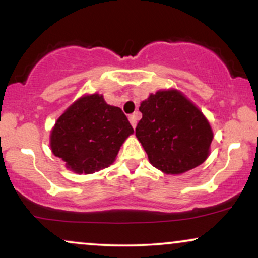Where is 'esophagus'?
Instances as JSON below:
<instances>
[{"label": "esophagus", "instance_id": "esophagus-1", "mask_svg": "<svg viewBox=\"0 0 258 258\" xmlns=\"http://www.w3.org/2000/svg\"><path fill=\"white\" fill-rule=\"evenodd\" d=\"M138 116H139V114H138V112H135V114L130 115L128 120H130V122H131V125H132L133 128H135L136 125H137V120H138Z\"/></svg>", "mask_w": 258, "mask_h": 258}]
</instances>
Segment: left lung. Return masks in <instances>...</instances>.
<instances>
[{"label":"left lung","mask_w":258,"mask_h":258,"mask_svg":"<svg viewBox=\"0 0 258 258\" xmlns=\"http://www.w3.org/2000/svg\"><path fill=\"white\" fill-rule=\"evenodd\" d=\"M136 136L150 164L167 174L199 166L210 154L214 133L199 109L179 91H158L139 106Z\"/></svg>","instance_id":"left-lung-1"}]
</instances>
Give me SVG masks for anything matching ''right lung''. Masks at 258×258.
<instances>
[{
  "mask_svg": "<svg viewBox=\"0 0 258 258\" xmlns=\"http://www.w3.org/2000/svg\"><path fill=\"white\" fill-rule=\"evenodd\" d=\"M132 133L120 108L106 104L98 93L88 94L59 116L51 131V149L67 168L90 174L110 166Z\"/></svg>",
  "mask_w": 258,
  "mask_h": 258,
  "instance_id": "right-lung-1",
  "label": "right lung"
}]
</instances>
